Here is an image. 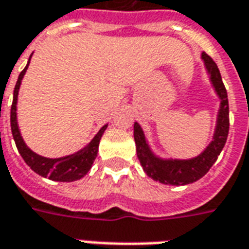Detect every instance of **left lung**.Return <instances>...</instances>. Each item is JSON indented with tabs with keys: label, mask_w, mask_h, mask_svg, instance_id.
<instances>
[{
	"label": "left lung",
	"mask_w": 249,
	"mask_h": 249,
	"mask_svg": "<svg viewBox=\"0 0 249 249\" xmlns=\"http://www.w3.org/2000/svg\"><path fill=\"white\" fill-rule=\"evenodd\" d=\"M201 58L204 60L205 69L208 71L209 80L214 92L220 98V108L217 112L216 128L213 137L209 145L204 149L198 156L188 160L180 159H161L152 152L148 144L145 135L141 129L139 123H135L133 136H135L136 152L140 160V164L144 172L153 178L155 181L168 185H187L195 183L208 172L214 161L217 160L220 152L223 151L225 141L230 130V107H228V96L225 90L224 84L221 80V74L217 65L211 57L203 52Z\"/></svg>",
	"instance_id": "1"
}]
</instances>
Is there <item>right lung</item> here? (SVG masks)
<instances>
[{"instance_id": "1", "label": "right lung", "mask_w": 249, "mask_h": 249, "mask_svg": "<svg viewBox=\"0 0 249 249\" xmlns=\"http://www.w3.org/2000/svg\"><path fill=\"white\" fill-rule=\"evenodd\" d=\"M29 62L30 58L24 71L19 73L17 84L14 87L13 104H12V109H10V126H12V135H13V139L16 141V146H17L19 155L22 156L25 162L42 178H48L51 180H54V181H64V183H71V181L80 180L92 168L93 161L97 157L98 144L101 140V136L104 135L108 125H104L103 128L98 130L97 135L93 137L92 141L87 146H84L81 151L69 155V156L48 159V157L37 155L30 148H28L22 136L19 133L18 124H17V98H18L21 81H22L25 73H26Z\"/></svg>"}]
</instances>
